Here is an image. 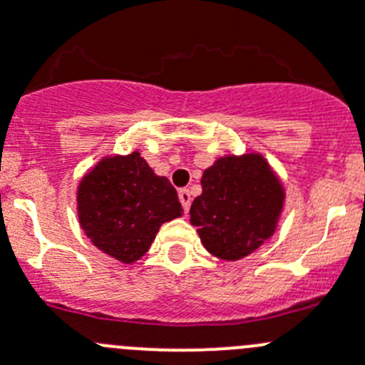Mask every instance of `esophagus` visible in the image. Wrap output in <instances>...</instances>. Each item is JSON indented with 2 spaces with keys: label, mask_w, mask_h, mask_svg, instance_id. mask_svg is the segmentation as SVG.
<instances>
[{
  "label": "esophagus",
  "mask_w": 365,
  "mask_h": 365,
  "mask_svg": "<svg viewBox=\"0 0 365 365\" xmlns=\"http://www.w3.org/2000/svg\"><path fill=\"white\" fill-rule=\"evenodd\" d=\"M178 196H180V202H182L183 209H185V212H187V211H189L190 202H192V198H190L189 189H180V190H178Z\"/></svg>",
  "instance_id": "1"
}]
</instances>
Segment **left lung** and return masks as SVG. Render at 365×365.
<instances>
[{
    "instance_id": "1",
    "label": "left lung",
    "mask_w": 365,
    "mask_h": 365,
    "mask_svg": "<svg viewBox=\"0 0 365 365\" xmlns=\"http://www.w3.org/2000/svg\"><path fill=\"white\" fill-rule=\"evenodd\" d=\"M284 205V183L260 153L227 154L203 170L190 225L212 256L235 262L277 232Z\"/></svg>"
}]
</instances>
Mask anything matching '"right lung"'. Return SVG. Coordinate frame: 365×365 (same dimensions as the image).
Listing matches in <instances>:
<instances>
[{
    "mask_svg": "<svg viewBox=\"0 0 365 365\" xmlns=\"http://www.w3.org/2000/svg\"><path fill=\"white\" fill-rule=\"evenodd\" d=\"M80 227L121 264L140 260L165 222L183 215L178 192L133 150L103 156L78 183Z\"/></svg>",
    "mask_w": 365,
    "mask_h": 365,
    "instance_id": "1",
    "label": "right lung"
}]
</instances>
